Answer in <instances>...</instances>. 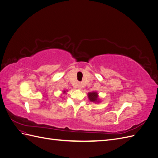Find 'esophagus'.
I'll return each instance as SVG.
<instances>
[{"instance_id":"esophagus-1","label":"esophagus","mask_w":158,"mask_h":158,"mask_svg":"<svg viewBox=\"0 0 158 158\" xmlns=\"http://www.w3.org/2000/svg\"><path fill=\"white\" fill-rule=\"evenodd\" d=\"M77 88H78L79 89H80L81 88H82V85H81L80 84H79L77 85Z\"/></svg>"}]
</instances>
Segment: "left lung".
<instances>
[{
  "mask_svg": "<svg viewBox=\"0 0 158 158\" xmlns=\"http://www.w3.org/2000/svg\"><path fill=\"white\" fill-rule=\"evenodd\" d=\"M88 97L90 102L93 103H99L101 100L99 98V95L97 92H92L88 94Z\"/></svg>",
  "mask_w": 158,
  "mask_h": 158,
  "instance_id": "left-lung-1",
  "label": "left lung"
}]
</instances>
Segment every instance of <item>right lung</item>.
I'll return each instance as SVG.
<instances>
[{"label": "right lung", "instance_id": "obj_1", "mask_svg": "<svg viewBox=\"0 0 158 158\" xmlns=\"http://www.w3.org/2000/svg\"><path fill=\"white\" fill-rule=\"evenodd\" d=\"M66 92H67V90H66H66H63V94H66Z\"/></svg>", "mask_w": 158, "mask_h": 158}]
</instances>
